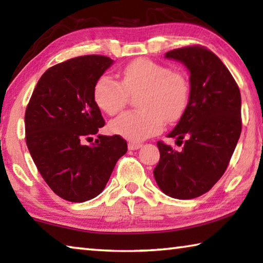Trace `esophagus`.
<instances>
[{"label": "esophagus", "instance_id": "esophagus-1", "mask_svg": "<svg viewBox=\"0 0 263 263\" xmlns=\"http://www.w3.org/2000/svg\"><path fill=\"white\" fill-rule=\"evenodd\" d=\"M127 146H128V149H130V151H136V149H139L142 145L140 144V142L131 141V142H128Z\"/></svg>", "mask_w": 263, "mask_h": 263}]
</instances>
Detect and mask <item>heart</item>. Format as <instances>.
<instances>
[{"label": "heart", "mask_w": 263, "mask_h": 263, "mask_svg": "<svg viewBox=\"0 0 263 263\" xmlns=\"http://www.w3.org/2000/svg\"><path fill=\"white\" fill-rule=\"evenodd\" d=\"M138 92L140 110L124 112L109 124L111 132L132 141L157 135L164 122L179 121L189 105L191 88L185 73L140 58L124 67L121 82L109 75L100 77L92 95L96 105L112 116L126 105L128 96Z\"/></svg>", "instance_id": "heart-1"}]
</instances>
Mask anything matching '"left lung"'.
<instances>
[{
  "label": "left lung",
  "mask_w": 263,
  "mask_h": 263,
  "mask_svg": "<svg viewBox=\"0 0 263 263\" xmlns=\"http://www.w3.org/2000/svg\"><path fill=\"white\" fill-rule=\"evenodd\" d=\"M190 72V102L174 130L183 148L158 141L153 174L159 188L177 199L208 193L228 168L241 133V95L228 67L209 48L190 45L166 53Z\"/></svg>",
  "instance_id": "left-lung-1"
}]
</instances>
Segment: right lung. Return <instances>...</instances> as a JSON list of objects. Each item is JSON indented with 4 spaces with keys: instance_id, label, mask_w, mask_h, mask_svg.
I'll use <instances>...</instances> for the list:
<instances>
[{
    "instance_id": "obj_1",
    "label": "right lung",
    "mask_w": 263,
    "mask_h": 263,
    "mask_svg": "<svg viewBox=\"0 0 263 263\" xmlns=\"http://www.w3.org/2000/svg\"><path fill=\"white\" fill-rule=\"evenodd\" d=\"M114 60L81 55L57 64L42 75L25 110L29 152L48 186L69 202L82 203L103 191L118 159L127 151L121 136H97L104 126L94 86Z\"/></svg>"
}]
</instances>
